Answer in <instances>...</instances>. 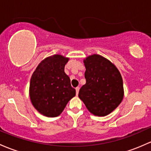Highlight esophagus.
Segmentation results:
<instances>
[{
	"label": "esophagus",
	"instance_id": "obj_1",
	"mask_svg": "<svg viewBox=\"0 0 151 151\" xmlns=\"http://www.w3.org/2000/svg\"><path fill=\"white\" fill-rule=\"evenodd\" d=\"M79 90H80V88H78V87H77V88H76V93H77V95H78Z\"/></svg>",
	"mask_w": 151,
	"mask_h": 151
}]
</instances>
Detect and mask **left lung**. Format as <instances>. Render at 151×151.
Segmentation results:
<instances>
[{"label": "left lung", "instance_id": "left-lung-1", "mask_svg": "<svg viewBox=\"0 0 151 151\" xmlns=\"http://www.w3.org/2000/svg\"><path fill=\"white\" fill-rule=\"evenodd\" d=\"M83 62L86 83L80 88L79 98L93 115L107 116L123 100L121 74L113 63L101 55H88Z\"/></svg>", "mask_w": 151, "mask_h": 151}]
</instances>
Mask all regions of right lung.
<instances>
[{
  "label": "right lung",
  "mask_w": 151,
  "mask_h": 151,
  "mask_svg": "<svg viewBox=\"0 0 151 151\" xmlns=\"http://www.w3.org/2000/svg\"><path fill=\"white\" fill-rule=\"evenodd\" d=\"M69 58L55 54L44 58L32 75L29 98L35 109L47 117L62 113L69 101L75 96L70 79L64 72Z\"/></svg>",
  "instance_id": "1"
}]
</instances>
